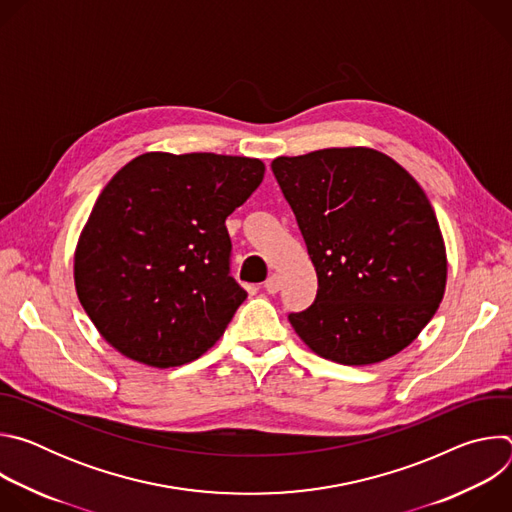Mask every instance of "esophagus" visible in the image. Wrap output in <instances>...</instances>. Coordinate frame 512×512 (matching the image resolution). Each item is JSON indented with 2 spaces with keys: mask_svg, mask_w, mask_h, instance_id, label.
<instances>
[{
  "mask_svg": "<svg viewBox=\"0 0 512 512\" xmlns=\"http://www.w3.org/2000/svg\"><path fill=\"white\" fill-rule=\"evenodd\" d=\"M279 287H281V279H279V275H277V273L269 275V277H267V281H265V291H267V294H277Z\"/></svg>",
  "mask_w": 512,
  "mask_h": 512,
  "instance_id": "1",
  "label": "esophagus"
}]
</instances>
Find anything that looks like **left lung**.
Here are the masks:
<instances>
[{"label":"left lung","instance_id":"left-lung-1","mask_svg":"<svg viewBox=\"0 0 512 512\" xmlns=\"http://www.w3.org/2000/svg\"><path fill=\"white\" fill-rule=\"evenodd\" d=\"M318 273V294L287 318L322 358L381 362L433 318L448 261L435 212L413 176L369 148L271 162Z\"/></svg>","mask_w":512,"mask_h":512}]
</instances>
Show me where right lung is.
<instances>
[{
  "label": "right lung",
  "mask_w": 512,
  "mask_h": 512,
  "mask_svg": "<svg viewBox=\"0 0 512 512\" xmlns=\"http://www.w3.org/2000/svg\"><path fill=\"white\" fill-rule=\"evenodd\" d=\"M263 174L255 158L150 152L109 180L77 245L75 285L113 348L168 369L223 336L247 298L225 221Z\"/></svg>",
  "instance_id": "right-lung-1"
}]
</instances>
